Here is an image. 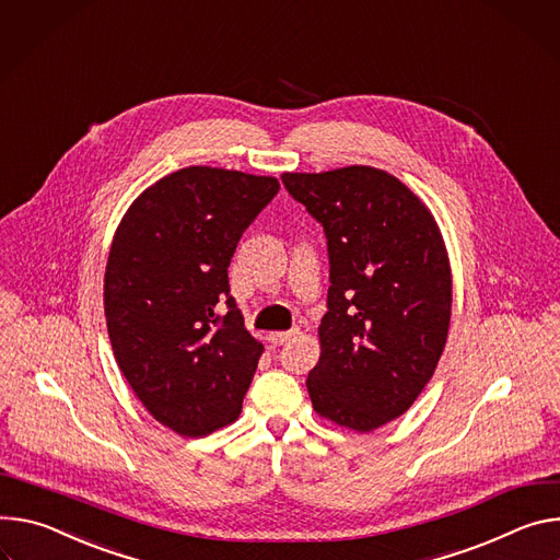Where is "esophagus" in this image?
I'll return each mask as SVG.
<instances>
[{
  "label": "esophagus",
  "instance_id": "1",
  "mask_svg": "<svg viewBox=\"0 0 560 560\" xmlns=\"http://www.w3.org/2000/svg\"><path fill=\"white\" fill-rule=\"evenodd\" d=\"M293 336H295V331H276V334L269 336V340H271L273 345H284V342L291 340Z\"/></svg>",
  "mask_w": 560,
  "mask_h": 560
}]
</instances>
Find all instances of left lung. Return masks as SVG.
<instances>
[{
    "label": "left lung",
    "mask_w": 560,
    "mask_h": 560,
    "mask_svg": "<svg viewBox=\"0 0 560 560\" xmlns=\"http://www.w3.org/2000/svg\"><path fill=\"white\" fill-rule=\"evenodd\" d=\"M287 191L325 229L329 252L314 409L366 433L402 416L431 381L452 318L441 229L416 194L374 166L284 173Z\"/></svg>",
    "instance_id": "obj_1"
}]
</instances>
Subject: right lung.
Segmentation results:
<instances>
[{"mask_svg": "<svg viewBox=\"0 0 560 560\" xmlns=\"http://www.w3.org/2000/svg\"><path fill=\"white\" fill-rule=\"evenodd\" d=\"M280 191L269 175L186 166L124 213L106 262L104 314L119 371L184 439L233 422L265 351L229 293L235 246Z\"/></svg>", "mask_w": 560, "mask_h": 560, "instance_id": "right-lung-1", "label": "right lung"}]
</instances>
